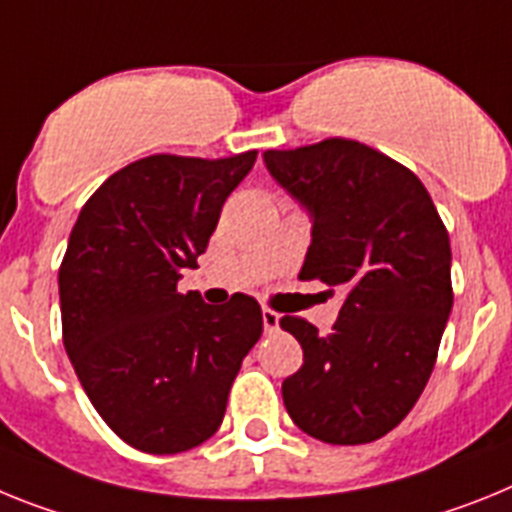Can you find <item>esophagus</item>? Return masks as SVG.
<instances>
[{
  "instance_id": "34e87169",
  "label": "esophagus",
  "mask_w": 512,
  "mask_h": 512,
  "mask_svg": "<svg viewBox=\"0 0 512 512\" xmlns=\"http://www.w3.org/2000/svg\"><path fill=\"white\" fill-rule=\"evenodd\" d=\"M278 324H281V317L273 309H262V327H265V332H275Z\"/></svg>"
}]
</instances>
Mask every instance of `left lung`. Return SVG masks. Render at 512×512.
Masks as SVG:
<instances>
[{"label":"left lung","mask_w":512,"mask_h":512,"mask_svg":"<svg viewBox=\"0 0 512 512\" xmlns=\"http://www.w3.org/2000/svg\"><path fill=\"white\" fill-rule=\"evenodd\" d=\"M270 175L314 216L301 281L345 288L330 335L281 319L304 363L283 381L317 441H379L415 407L453 306L451 242L420 177L353 139L265 151Z\"/></svg>","instance_id":"obj_1"}]
</instances>
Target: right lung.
I'll return each mask as SVG.
<instances>
[{
    "instance_id": "1",
    "label": "right lung",
    "mask_w": 512,
    "mask_h": 512,
    "mask_svg": "<svg viewBox=\"0 0 512 512\" xmlns=\"http://www.w3.org/2000/svg\"><path fill=\"white\" fill-rule=\"evenodd\" d=\"M255 159V149L136 159L102 182L71 229L59 268L64 348L97 415L144 453L208 441L262 335L252 296L208 306L177 291Z\"/></svg>"
}]
</instances>
